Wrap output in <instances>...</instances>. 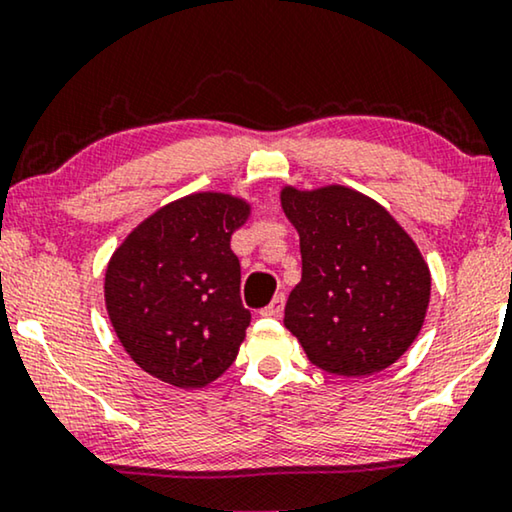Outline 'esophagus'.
Returning a JSON list of instances; mask_svg holds the SVG:
<instances>
[{"instance_id": "34e87169", "label": "esophagus", "mask_w": 512, "mask_h": 512, "mask_svg": "<svg viewBox=\"0 0 512 512\" xmlns=\"http://www.w3.org/2000/svg\"><path fill=\"white\" fill-rule=\"evenodd\" d=\"M282 312H284V296L282 293H277V296L272 298V303L268 307H263L261 317H282Z\"/></svg>"}]
</instances>
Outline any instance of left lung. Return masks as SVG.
<instances>
[{
  "label": "left lung",
  "instance_id": "obj_1",
  "mask_svg": "<svg viewBox=\"0 0 512 512\" xmlns=\"http://www.w3.org/2000/svg\"><path fill=\"white\" fill-rule=\"evenodd\" d=\"M279 202L303 258L284 326L326 373L361 377L389 368L429 310L431 272L415 240L380 202L349 186H282Z\"/></svg>",
  "mask_w": 512,
  "mask_h": 512
}]
</instances>
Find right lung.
Wrapping results in <instances>:
<instances>
[{"instance_id": "obj_1", "label": "right lung", "mask_w": 512, "mask_h": 512, "mask_svg": "<svg viewBox=\"0 0 512 512\" xmlns=\"http://www.w3.org/2000/svg\"><path fill=\"white\" fill-rule=\"evenodd\" d=\"M251 216L240 195L200 191L132 228L104 272V305L144 373L202 389L233 366L251 312L240 298L230 235Z\"/></svg>"}]
</instances>
